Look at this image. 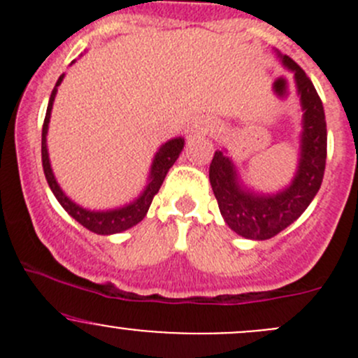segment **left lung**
<instances>
[{
  "label": "left lung",
  "instance_id": "left-lung-1",
  "mask_svg": "<svg viewBox=\"0 0 358 358\" xmlns=\"http://www.w3.org/2000/svg\"><path fill=\"white\" fill-rule=\"evenodd\" d=\"M282 64L294 72L305 110L301 157L291 185L273 196H262L239 185L236 168L222 150H216L209 164V182L220 213L227 225L246 239H270L296 222L319 192L326 171L327 128L322 100L305 71L291 57L284 55Z\"/></svg>",
  "mask_w": 358,
  "mask_h": 358
}]
</instances>
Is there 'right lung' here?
Listing matches in <instances>:
<instances>
[{
  "mask_svg": "<svg viewBox=\"0 0 358 358\" xmlns=\"http://www.w3.org/2000/svg\"><path fill=\"white\" fill-rule=\"evenodd\" d=\"M64 74L60 76L59 81H57L55 88H53L52 95H50L48 109H46L45 122H43V133H41V159H43V171H45L46 182H48L50 189L55 194L57 201L62 204V208L66 209L69 215L76 220V222L81 223L85 229L92 230V232L100 234V236H110V234H119L122 230L131 229L133 225H136L138 222H142L143 216L149 211L150 204H152L154 196L161 189L162 182L166 178V173L169 171L175 161L178 159L180 152L183 149V138H173L169 142H166L164 145L159 149L152 162V169H150V182L147 185V189L143 190L142 196L138 197L131 204L124 206V208L112 209V211H88V209H83L81 206H78L76 202H72L66 194L62 192V189L57 183L55 176H53L52 168H50V159H48V149H46V133H48V122H50V114H52V106L53 100L57 95V86L62 83Z\"/></svg>",
  "mask_w": 358,
  "mask_h": 358,
  "instance_id": "right-lung-1",
  "label": "right lung"
}]
</instances>
